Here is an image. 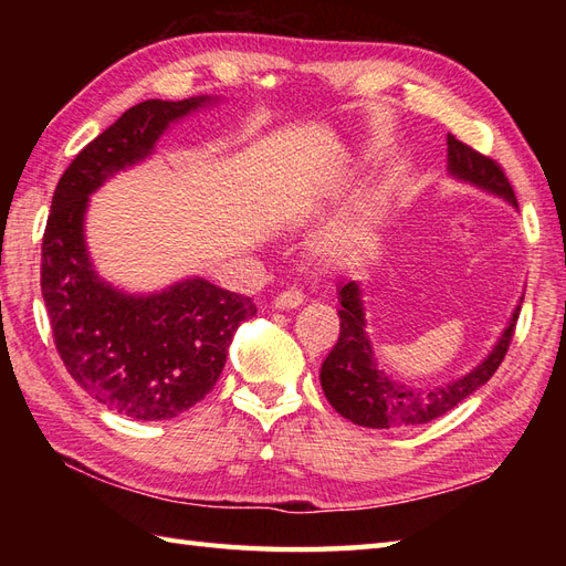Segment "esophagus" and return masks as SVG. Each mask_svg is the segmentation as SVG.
I'll list each match as a JSON object with an SVG mask.
<instances>
[{"mask_svg": "<svg viewBox=\"0 0 566 566\" xmlns=\"http://www.w3.org/2000/svg\"><path fill=\"white\" fill-rule=\"evenodd\" d=\"M304 304V292L302 290H286L274 296V308H296Z\"/></svg>", "mask_w": 566, "mask_h": 566, "instance_id": "34e87169", "label": "esophagus"}]
</instances>
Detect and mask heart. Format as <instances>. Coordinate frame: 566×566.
Masks as SVG:
<instances>
[{
	"label": "heart",
	"instance_id": "obj_1",
	"mask_svg": "<svg viewBox=\"0 0 566 566\" xmlns=\"http://www.w3.org/2000/svg\"><path fill=\"white\" fill-rule=\"evenodd\" d=\"M377 211H379V201H371L355 216L350 223L338 228V231L333 233V250L350 252V250L363 248L371 235V223L377 219Z\"/></svg>",
	"mask_w": 566,
	"mask_h": 566
}]
</instances>
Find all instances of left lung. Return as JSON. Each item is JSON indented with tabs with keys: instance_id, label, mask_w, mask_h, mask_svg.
I'll return each instance as SVG.
<instances>
[{
	"instance_id": "left-lung-1",
	"label": "left lung",
	"mask_w": 566,
	"mask_h": 566,
	"mask_svg": "<svg viewBox=\"0 0 566 566\" xmlns=\"http://www.w3.org/2000/svg\"><path fill=\"white\" fill-rule=\"evenodd\" d=\"M448 170L457 179L482 187L491 195H499L518 209V199L513 195L506 172L496 160L482 155L467 143L448 134ZM340 298V335L333 345L331 355L321 367V387L331 406L343 418L353 420L355 426L365 428H406L423 426L444 416L452 408L472 396L482 384H486L503 357L509 353L513 340L515 323H518L521 306H515L513 318L503 331L482 365H476L464 377L448 384H428V387H411V384L391 379L384 371L375 353H371L369 338L365 333V304L357 282H345L338 290Z\"/></svg>"
}]
</instances>
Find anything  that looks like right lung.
I'll return each instance as SVG.
<instances>
[{
  "label": "right lung",
  "instance_id": "obj_1",
  "mask_svg": "<svg viewBox=\"0 0 566 566\" xmlns=\"http://www.w3.org/2000/svg\"><path fill=\"white\" fill-rule=\"evenodd\" d=\"M209 102L130 106L70 163L48 213L41 292L57 355L84 391L134 420H167L199 403L221 377L233 333L258 308L201 276L148 296L114 290L92 268L84 211L94 189L148 158L167 126Z\"/></svg>",
  "mask_w": 566,
  "mask_h": 566
}]
</instances>
